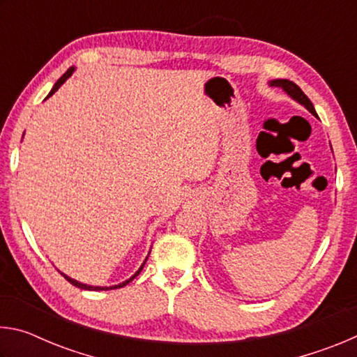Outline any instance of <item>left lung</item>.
<instances>
[{
  "label": "left lung",
  "instance_id": "8db88e82",
  "mask_svg": "<svg viewBox=\"0 0 357 357\" xmlns=\"http://www.w3.org/2000/svg\"><path fill=\"white\" fill-rule=\"evenodd\" d=\"M269 84H271V86H275V88H282L283 91L291 96L294 100H298L301 105H304L307 110H309L312 114H315V116H317V112H315V108H313V104L310 102V99L307 98V96L304 94V91H302V89L298 86V84L293 83V82H289V80H285V78H280V80H273Z\"/></svg>",
  "mask_w": 357,
  "mask_h": 357
}]
</instances>
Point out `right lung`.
<instances>
[{
    "mask_svg": "<svg viewBox=\"0 0 357 357\" xmlns=\"http://www.w3.org/2000/svg\"><path fill=\"white\" fill-rule=\"evenodd\" d=\"M72 72H74V68H70L68 72H66V74L61 77V78H59V80L55 83V86H53V89H52V91H50V94H48L47 96V98H50V96L53 94V93H55V91H58V88L59 86H61V84L66 82V80H68V78L72 75ZM148 259V258H146ZM146 259H144V263H146ZM144 263L140 266V269H138L137 271V273L134 274V275H132L130 277V279L129 280H126V282H123V283H119V285H114V287H91V285H84V283H80V282H77V280H74V279H70V277H68V275H66V274H61L63 277H64V279L66 280H68V282H70L72 283V285H74V287H77V288H82V289H94V291H100V289H116V288H123V287H126V285H128V283L129 282H132V280H134L135 279V277L138 275V274H140L142 273V269H143V266H144Z\"/></svg>",
    "mask_w": 357,
    "mask_h": 357,
    "instance_id": "add662e5",
    "label": "right lung"
}]
</instances>
